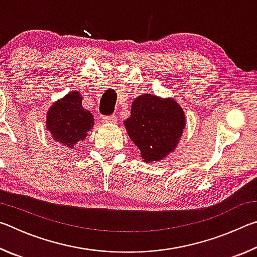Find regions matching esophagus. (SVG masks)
Here are the masks:
<instances>
[{
  "instance_id": "1",
  "label": "esophagus",
  "mask_w": 257,
  "mask_h": 257,
  "mask_svg": "<svg viewBox=\"0 0 257 257\" xmlns=\"http://www.w3.org/2000/svg\"><path fill=\"white\" fill-rule=\"evenodd\" d=\"M116 120H118V118H116V115H114V114L103 116V122L104 123H115Z\"/></svg>"
}]
</instances>
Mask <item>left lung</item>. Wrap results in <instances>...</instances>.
Returning <instances> with one entry per match:
<instances>
[{
	"label": "left lung",
	"mask_w": 257,
	"mask_h": 257,
	"mask_svg": "<svg viewBox=\"0 0 257 257\" xmlns=\"http://www.w3.org/2000/svg\"><path fill=\"white\" fill-rule=\"evenodd\" d=\"M185 123L179 104L150 94L135 99L132 114L124 121L129 137L146 162L162 160L175 150Z\"/></svg>",
	"instance_id": "8db88e82"
}]
</instances>
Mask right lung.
<instances>
[{"label":"right lung","instance_id":"obj_1","mask_svg":"<svg viewBox=\"0 0 257 257\" xmlns=\"http://www.w3.org/2000/svg\"><path fill=\"white\" fill-rule=\"evenodd\" d=\"M81 101L79 93L71 92L54 103L47 112V129L55 141L70 149L84 139L94 125L92 113L82 107Z\"/></svg>","mask_w":257,"mask_h":257}]
</instances>
